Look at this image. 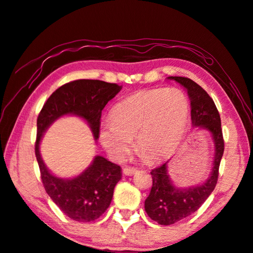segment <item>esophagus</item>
<instances>
[{
  "label": "esophagus",
  "mask_w": 253,
  "mask_h": 253,
  "mask_svg": "<svg viewBox=\"0 0 253 253\" xmlns=\"http://www.w3.org/2000/svg\"><path fill=\"white\" fill-rule=\"evenodd\" d=\"M137 173V169L134 168H125L123 169V174L127 175V176H131V175H134Z\"/></svg>",
  "instance_id": "obj_1"
}]
</instances>
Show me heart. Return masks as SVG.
Here are the masks:
<instances>
[{
	"label": "heart",
	"mask_w": 253,
	"mask_h": 253,
	"mask_svg": "<svg viewBox=\"0 0 253 253\" xmlns=\"http://www.w3.org/2000/svg\"><path fill=\"white\" fill-rule=\"evenodd\" d=\"M189 102L177 88L142 90L113 107L110 121L100 130V139L109 152L121 159L135 147L147 161L156 162L169 154L183 133Z\"/></svg>",
	"instance_id": "1"
}]
</instances>
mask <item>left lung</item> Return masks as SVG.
I'll return each mask as SVG.
<instances>
[{
    "label": "left lung",
    "instance_id": "left-lung-1",
    "mask_svg": "<svg viewBox=\"0 0 253 253\" xmlns=\"http://www.w3.org/2000/svg\"><path fill=\"white\" fill-rule=\"evenodd\" d=\"M169 78L174 79L187 89L192 107V123L194 126L206 128L211 133L215 142V162L211 177L203 185L187 189L176 188L170 183L166 169L168 163H163L151 170L153 185L149 197L145 199L144 208L152 220L164 226L173 225L190 216L206 202L216 187L219 165L225 150L220 116L213 100L192 79L176 76Z\"/></svg>",
    "mask_w": 253,
    "mask_h": 253
}]
</instances>
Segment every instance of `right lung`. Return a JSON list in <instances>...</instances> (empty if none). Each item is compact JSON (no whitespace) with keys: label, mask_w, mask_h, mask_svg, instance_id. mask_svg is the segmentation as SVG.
<instances>
[{"label":"right lung","mask_w":253,"mask_h":253,"mask_svg":"<svg viewBox=\"0 0 253 253\" xmlns=\"http://www.w3.org/2000/svg\"><path fill=\"white\" fill-rule=\"evenodd\" d=\"M120 90L119 84L101 80H74L52 92L38 114L35 155L42 185L60 211L76 221H93L107 211L113 189L121 179V168L102 156H96L82 175L73 179H61L51 175L42 163L40 141L56 119L69 113L84 118L97 140L101 111Z\"/></svg>","instance_id":"add662e5"}]
</instances>
